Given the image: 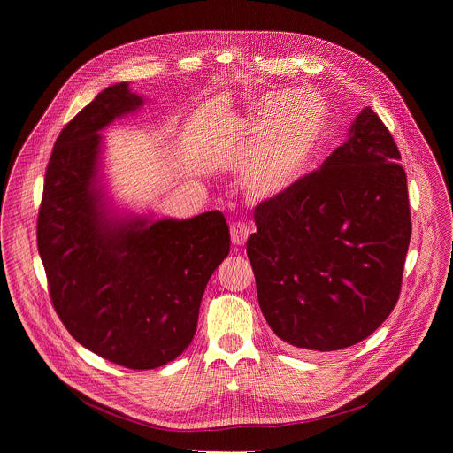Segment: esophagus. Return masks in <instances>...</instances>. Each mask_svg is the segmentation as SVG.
<instances>
[{
  "label": "esophagus",
  "mask_w": 453,
  "mask_h": 453,
  "mask_svg": "<svg viewBox=\"0 0 453 453\" xmlns=\"http://www.w3.org/2000/svg\"><path fill=\"white\" fill-rule=\"evenodd\" d=\"M250 234V227L243 222H234L231 226V240L234 245H243Z\"/></svg>",
  "instance_id": "1"
}]
</instances>
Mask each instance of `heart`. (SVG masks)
<instances>
[{"mask_svg":"<svg viewBox=\"0 0 453 453\" xmlns=\"http://www.w3.org/2000/svg\"><path fill=\"white\" fill-rule=\"evenodd\" d=\"M330 107L317 89L273 91L236 121L247 145L236 163L242 189L254 201H276L311 172L326 134Z\"/></svg>","mask_w":453,"mask_h":453,"instance_id":"1","label":"heart"}]
</instances>
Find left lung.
Segmentation results:
<instances>
[{
  "mask_svg": "<svg viewBox=\"0 0 453 453\" xmlns=\"http://www.w3.org/2000/svg\"><path fill=\"white\" fill-rule=\"evenodd\" d=\"M400 159L383 121L364 107L320 170L256 206L247 256L264 317L287 344L349 348L396 306L412 233Z\"/></svg>",
  "mask_w": 453,
  "mask_h": 453,
  "instance_id": "left-lung-1",
  "label": "left lung"
}]
</instances>
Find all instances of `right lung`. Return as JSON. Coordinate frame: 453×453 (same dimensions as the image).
<instances>
[{
  "instance_id": "add662e5",
  "label": "right lung",
  "mask_w": 453,
  "mask_h": 453,
  "mask_svg": "<svg viewBox=\"0 0 453 453\" xmlns=\"http://www.w3.org/2000/svg\"><path fill=\"white\" fill-rule=\"evenodd\" d=\"M143 104L119 82L62 128L37 219V247L62 325L84 348L128 369L161 367L189 346L206 285L231 245L217 210L154 220L109 208L100 133Z\"/></svg>"
}]
</instances>
